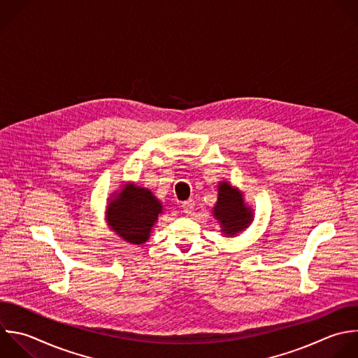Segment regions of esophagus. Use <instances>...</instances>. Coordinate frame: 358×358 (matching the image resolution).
<instances>
[{
  "mask_svg": "<svg viewBox=\"0 0 358 358\" xmlns=\"http://www.w3.org/2000/svg\"><path fill=\"white\" fill-rule=\"evenodd\" d=\"M194 206H196L194 200H193V199H189V200H186V201L182 203V210H183V213L190 214V213L194 210Z\"/></svg>",
  "mask_w": 358,
  "mask_h": 358,
  "instance_id": "34e87169",
  "label": "esophagus"
}]
</instances>
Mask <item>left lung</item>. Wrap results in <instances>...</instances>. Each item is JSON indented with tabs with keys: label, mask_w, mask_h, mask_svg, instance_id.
<instances>
[{
	"label": "left lung",
	"mask_w": 358,
	"mask_h": 358,
	"mask_svg": "<svg viewBox=\"0 0 358 358\" xmlns=\"http://www.w3.org/2000/svg\"><path fill=\"white\" fill-rule=\"evenodd\" d=\"M211 213L227 238L245 231L255 218V210L245 203L243 193L227 180L218 183V197Z\"/></svg>",
	"instance_id": "obj_1"
}]
</instances>
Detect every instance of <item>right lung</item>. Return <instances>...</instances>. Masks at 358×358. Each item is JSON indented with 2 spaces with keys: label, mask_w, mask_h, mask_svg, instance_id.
Returning <instances> with one entry per match:
<instances>
[{
  "label": "right lung",
  "mask_w": 358,
  "mask_h": 358,
  "mask_svg": "<svg viewBox=\"0 0 358 358\" xmlns=\"http://www.w3.org/2000/svg\"><path fill=\"white\" fill-rule=\"evenodd\" d=\"M108 227L119 238L133 245L145 243L164 214V204L148 189L126 183L108 199L105 211Z\"/></svg>",
  "instance_id": "add662e5"
}]
</instances>
